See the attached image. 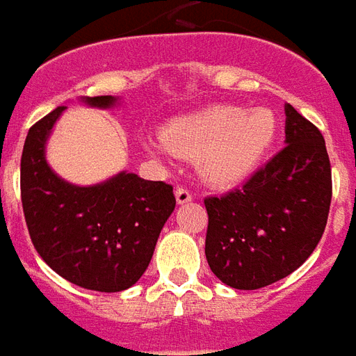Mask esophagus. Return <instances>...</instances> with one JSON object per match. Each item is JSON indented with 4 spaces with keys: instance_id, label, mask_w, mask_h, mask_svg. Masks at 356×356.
<instances>
[{
    "instance_id": "obj_1",
    "label": "esophagus",
    "mask_w": 356,
    "mask_h": 356,
    "mask_svg": "<svg viewBox=\"0 0 356 356\" xmlns=\"http://www.w3.org/2000/svg\"><path fill=\"white\" fill-rule=\"evenodd\" d=\"M175 195H176V203L178 204H186L189 203L191 199H193V195H191V191H188L186 188H178L175 191Z\"/></svg>"
}]
</instances>
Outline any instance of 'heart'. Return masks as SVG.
Returning a JSON list of instances; mask_svg holds the SVG:
<instances>
[{"mask_svg": "<svg viewBox=\"0 0 356 356\" xmlns=\"http://www.w3.org/2000/svg\"><path fill=\"white\" fill-rule=\"evenodd\" d=\"M275 138L273 111L214 106L170 121L161 136H147L146 147L155 155L168 152L197 155V167L204 180L233 186L260 167Z\"/></svg>", "mask_w": 356, "mask_h": 356, "instance_id": "obj_1", "label": "heart"}]
</instances>
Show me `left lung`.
<instances>
[{"label": "left lung", "mask_w": 356, "mask_h": 356, "mask_svg": "<svg viewBox=\"0 0 356 356\" xmlns=\"http://www.w3.org/2000/svg\"><path fill=\"white\" fill-rule=\"evenodd\" d=\"M284 144L243 188L207 197L204 254L227 286L258 290L309 258L332 201L330 159L321 131L284 104Z\"/></svg>", "instance_id": "left-lung-1"}]
</instances>
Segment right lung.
I'll return each mask as SVG.
<instances>
[{"mask_svg": "<svg viewBox=\"0 0 356 356\" xmlns=\"http://www.w3.org/2000/svg\"><path fill=\"white\" fill-rule=\"evenodd\" d=\"M90 108L118 106L115 96H85ZM58 106L26 136L20 195L35 250L53 271L77 286L121 292L144 275L163 225L176 207L172 186L119 172L95 186H75L47 163L45 146Z\"/></svg>", "mask_w": 356, "mask_h": 356, "instance_id": "add662e5", "label": "right lung"}]
</instances>
